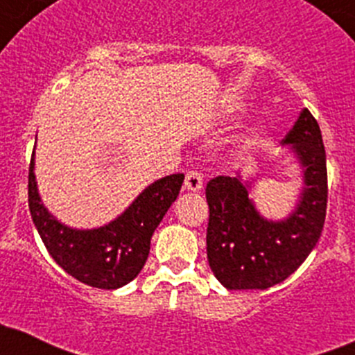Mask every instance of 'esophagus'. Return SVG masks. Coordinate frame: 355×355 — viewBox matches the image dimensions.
Masks as SVG:
<instances>
[{
    "label": "esophagus",
    "mask_w": 355,
    "mask_h": 355,
    "mask_svg": "<svg viewBox=\"0 0 355 355\" xmlns=\"http://www.w3.org/2000/svg\"><path fill=\"white\" fill-rule=\"evenodd\" d=\"M204 187V180H202L200 172L197 171H188L187 178H184V190L190 193H198Z\"/></svg>",
    "instance_id": "obj_1"
}]
</instances>
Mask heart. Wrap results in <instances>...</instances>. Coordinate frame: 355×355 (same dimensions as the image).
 <instances>
[{"instance_id":"1","label":"heart","mask_w":355,"mask_h":355,"mask_svg":"<svg viewBox=\"0 0 355 355\" xmlns=\"http://www.w3.org/2000/svg\"><path fill=\"white\" fill-rule=\"evenodd\" d=\"M245 111V104L242 103V101L239 99H230L226 101L225 106H223L221 113H219V118H223V120H235V118L242 116ZM254 137H245V139H242L241 143H239V146L235 148V153H234V158L235 162H244L248 160L249 155L252 153V150H254Z\"/></svg>"}]
</instances>
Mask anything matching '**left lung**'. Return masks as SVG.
<instances>
[{
	"instance_id": "obj_1",
	"label": "left lung",
	"mask_w": 355,
	"mask_h": 355,
	"mask_svg": "<svg viewBox=\"0 0 355 355\" xmlns=\"http://www.w3.org/2000/svg\"><path fill=\"white\" fill-rule=\"evenodd\" d=\"M282 146L293 155L302 183L284 218H266L256 207L251 193L263 181L259 172L218 175L207 184V259L226 289H268L286 281L320 237L327 202L326 151L309 110L300 113Z\"/></svg>"
}]
</instances>
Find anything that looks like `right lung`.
<instances>
[{
	"label": "right lung",
	"instance_id": "1",
	"mask_svg": "<svg viewBox=\"0 0 355 355\" xmlns=\"http://www.w3.org/2000/svg\"><path fill=\"white\" fill-rule=\"evenodd\" d=\"M184 174H171L148 184L132 204L97 228H73L49 211L29 167V211L53 261L76 281L99 289H118L134 281L150 254L151 235L178 198Z\"/></svg>",
	"mask_w": 355,
	"mask_h": 355
}]
</instances>
